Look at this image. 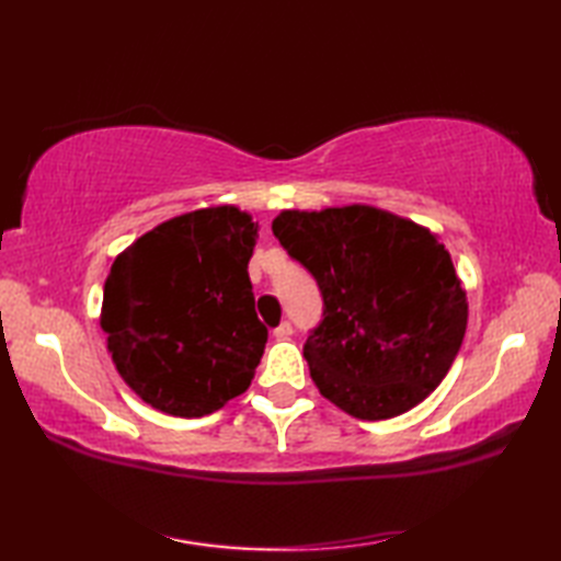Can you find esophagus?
I'll return each instance as SVG.
<instances>
[{
  "label": "esophagus",
  "mask_w": 561,
  "mask_h": 561,
  "mask_svg": "<svg viewBox=\"0 0 561 561\" xmlns=\"http://www.w3.org/2000/svg\"><path fill=\"white\" fill-rule=\"evenodd\" d=\"M291 332H294V328H291L289 320H282V323H279L277 328H274V337H277V340H287V337L291 335Z\"/></svg>",
  "instance_id": "obj_1"
}]
</instances>
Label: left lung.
<instances>
[{
    "label": "left lung",
    "instance_id": "1",
    "mask_svg": "<svg viewBox=\"0 0 561 561\" xmlns=\"http://www.w3.org/2000/svg\"><path fill=\"white\" fill-rule=\"evenodd\" d=\"M272 231L323 291V323L304 344L320 396L356 420L420 404L456 359L468 301L426 226L371 205L282 209Z\"/></svg>",
    "mask_w": 561,
    "mask_h": 561
}]
</instances>
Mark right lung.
I'll use <instances>...</instances> for the list:
<instances>
[{"mask_svg":"<svg viewBox=\"0 0 561 561\" xmlns=\"http://www.w3.org/2000/svg\"><path fill=\"white\" fill-rule=\"evenodd\" d=\"M255 243L253 217L217 205L161 221L113 260L105 344L153 410L193 420L248 390L267 342L248 277Z\"/></svg>","mask_w":561,"mask_h":561,"instance_id":"add662e5","label":"right lung"}]
</instances>
